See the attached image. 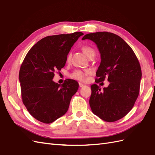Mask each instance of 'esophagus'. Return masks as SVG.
Wrapping results in <instances>:
<instances>
[{"mask_svg": "<svg viewBox=\"0 0 155 155\" xmlns=\"http://www.w3.org/2000/svg\"><path fill=\"white\" fill-rule=\"evenodd\" d=\"M79 87L81 88V87L85 86V85H84V84L82 83H79Z\"/></svg>", "mask_w": 155, "mask_h": 155, "instance_id": "obj_1", "label": "esophagus"}]
</instances>
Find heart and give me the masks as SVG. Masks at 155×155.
<instances>
[{"instance_id":"obj_1","label":"heart","mask_w":155,"mask_h":155,"mask_svg":"<svg viewBox=\"0 0 155 155\" xmlns=\"http://www.w3.org/2000/svg\"><path fill=\"white\" fill-rule=\"evenodd\" d=\"M82 50L83 53L85 54L87 57L88 58L89 56L92 54H95V51L92 48L89 46H84L82 47ZM70 54H68L67 57V62L68 63L70 60ZM92 70L90 69H85V70H76L74 71L72 73L69 74V76L70 78H72L75 80L85 82L87 80V77L88 75H90L92 73Z\"/></svg>"}]
</instances>
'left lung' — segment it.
Masks as SVG:
<instances>
[{"label": "left lung", "instance_id": "1", "mask_svg": "<svg viewBox=\"0 0 155 155\" xmlns=\"http://www.w3.org/2000/svg\"><path fill=\"white\" fill-rule=\"evenodd\" d=\"M94 42L101 55L96 83H110L104 91L96 84L91 85L89 100L95 115L108 122L122 118L132 109L139 94L142 70L130 46L118 35L107 31L88 34L82 40Z\"/></svg>", "mask_w": 155, "mask_h": 155}]
</instances>
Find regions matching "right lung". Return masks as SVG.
<instances>
[{
  "instance_id": "1",
  "label": "right lung",
  "mask_w": 155,
  "mask_h": 155,
  "mask_svg": "<svg viewBox=\"0 0 155 155\" xmlns=\"http://www.w3.org/2000/svg\"><path fill=\"white\" fill-rule=\"evenodd\" d=\"M82 32L44 37L32 46L21 66L18 79L22 102L36 120L50 124L67 112L79 84L68 79L61 85L52 79L66 63L72 46Z\"/></svg>"
}]
</instances>
